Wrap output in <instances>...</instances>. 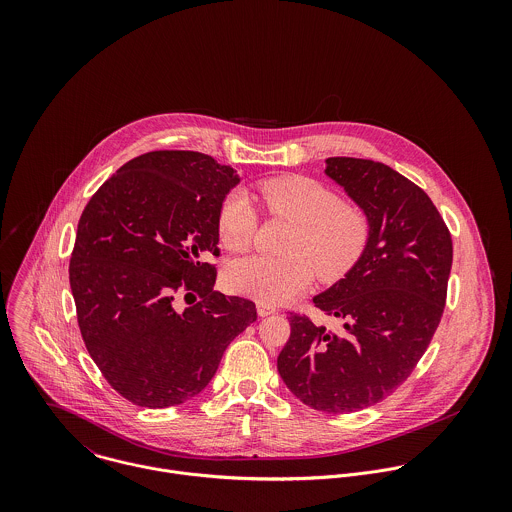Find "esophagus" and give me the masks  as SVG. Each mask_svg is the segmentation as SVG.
Returning <instances> with one entry per match:
<instances>
[{
    "mask_svg": "<svg viewBox=\"0 0 512 512\" xmlns=\"http://www.w3.org/2000/svg\"><path fill=\"white\" fill-rule=\"evenodd\" d=\"M256 309H258V315H260V317H266V315L276 313V307H274V305H268V303H262V301L256 303Z\"/></svg>",
    "mask_w": 512,
    "mask_h": 512,
    "instance_id": "esophagus-1",
    "label": "esophagus"
}]
</instances>
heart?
Here are the masks:
<instances>
[{
    "instance_id": "b5f03b06",
    "label": "heart",
    "mask_w": 512,
    "mask_h": 512,
    "mask_svg": "<svg viewBox=\"0 0 512 512\" xmlns=\"http://www.w3.org/2000/svg\"><path fill=\"white\" fill-rule=\"evenodd\" d=\"M266 209L295 222L286 258L244 256L224 270L226 290L276 305L305 292L317 276L323 282L345 278L363 258L372 234L365 209L343 203L335 191L315 179L290 175L258 187ZM256 213L244 193H230L219 213L224 248L238 252L252 244Z\"/></svg>"
}]
</instances>
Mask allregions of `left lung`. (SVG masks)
I'll use <instances>...</instances> for the list:
<instances>
[{"mask_svg":"<svg viewBox=\"0 0 512 512\" xmlns=\"http://www.w3.org/2000/svg\"><path fill=\"white\" fill-rule=\"evenodd\" d=\"M325 175L372 220L359 264L313 297L337 329L292 315L278 372L303 404L349 414L390 396L426 353L445 305L453 246L432 199L392 167L327 157Z\"/></svg>","mask_w":512,"mask_h":512,"instance_id":"obj_1","label":"left lung"}]
</instances>
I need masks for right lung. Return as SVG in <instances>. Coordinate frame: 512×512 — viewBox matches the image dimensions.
<instances>
[{
	"instance_id": "obj_1",
	"label": "right lung",
	"mask_w": 512,
	"mask_h": 512,
	"mask_svg": "<svg viewBox=\"0 0 512 512\" xmlns=\"http://www.w3.org/2000/svg\"><path fill=\"white\" fill-rule=\"evenodd\" d=\"M238 173L199 151H149L124 163L78 220L69 280L78 327L110 386L144 408L197 396L250 299L215 292L219 213ZM202 299L178 309L176 297Z\"/></svg>"
}]
</instances>
